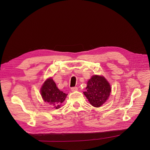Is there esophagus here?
I'll use <instances>...</instances> for the list:
<instances>
[{"mask_svg":"<svg viewBox=\"0 0 150 150\" xmlns=\"http://www.w3.org/2000/svg\"><path fill=\"white\" fill-rule=\"evenodd\" d=\"M71 91H72V92H74V91H76L78 90V87H72V88H71Z\"/></svg>","mask_w":150,"mask_h":150,"instance_id":"esophagus-1","label":"esophagus"}]
</instances>
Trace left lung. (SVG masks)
I'll use <instances>...</instances> for the list:
<instances>
[{"mask_svg": "<svg viewBox=\"0 0 150 150\" xmlns=\"http://www.w3.org/2000/svg\"><path fill=\"white\" fill-rule=\"evenodd\" d=\"M87 91L84 95L90 104L99 108L108 99L111 93V87L109 82L103 76L93 75L87 82Z\"/></svg>", "mask_w": 150, "mask_h": 150, "instance_id": "left-lung-1", "label": "left lung"}]
</instances>
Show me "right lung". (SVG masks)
Returning <instances> with one entry per match:
<instances>
[{
	"label": "right lung",
	"mask_w": 150,
	"mask_h": 150,
	"mask_svg": "<svg viewBox=\"0 0 150 150\" xmlns=\"http://www.w3.org/2000/svg\"><path fill=\"white\" fill-rule=\"evenodd\" d=\"M40 93L43 100L57 109L60 108L61 104L65 101L68 95L59 90L52 78L45 81L41 88Z\"/></svg>",
	"instance_id": "right-lung-1"
}]
</instances>
